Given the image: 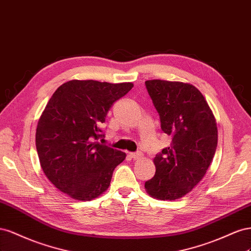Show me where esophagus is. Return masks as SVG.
Returning <instances> with one entry per match:
<instances>
[{
	"label": "esophagus",
	"mask_w": 251,
	"mask_h": 251,
	"mask_svg": "<svg viewBox=\"0 0 251 251\" xmlns=\"http://www.w3.org/2000/svg\"><path fill=\"white\" fill-rule=\"evenodd\" d=\"M129 156L131 157V159H133V160H139V159H141V157H142V153H140V152H137V153L130 152Z\"/></svg>",
	"instance_id": "esophagus-1"
}]
</instances>
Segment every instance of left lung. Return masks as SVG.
Instances as JSON below:
<instances>
[{
  "label": "left lung",
  "mask_w": 251,
  "mask_h": 251,
  "mask_svg": "<svg viewBox=\"0 0 251 251\" xmlns=\"http://www.w3.org/2000/svg\"><path fill=\"white\" fill-rule=\"evenodd\" d=\"M145 84L162 130L173 138L170 146L153 159L155 175L145 183V189L154 199L175 201L190 192L206 175L218 145L217 121L192 84L165 80Z\"/></svg>",
  "instance_id": "left-lung-1"
}]
</instances>
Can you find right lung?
I'll return each mask as SVG.
<instances>
[{"label": "right lung", "mask_w": 251, "mask_h": 251, "mask_svg": "<svg viewBox=\"0 0 251 251\" xmlns=\"http://www.w3.org/2000/svg\"><path fill=\"white\" fill-rule=\"evenodd\" d=\"M132 87L130 82L71 80L54 91L42 112L35 132L41 167L70 198L91 201L103 195L125 160V152L97 140L112 104Z\"/></svg>", "instance_id": "1"}]
</instances>
